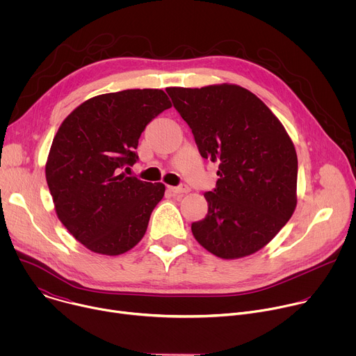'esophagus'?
<instances>
[{"label": "esophagus", "mask_w": 356, "mask_h": 356, "mask_svg": "<svg viewBox=\"0 0 356 356\" xmlns=\"http://www.w3.org/2000/svg\"><path fill=\"white\" fill-rule=\"evenodd\" d=\"M169 191L173 194H186L190 191V188L187 184H180L177 187H169Z\"/></svg>", "instance_id": "esophagus-1"}]
</instances>
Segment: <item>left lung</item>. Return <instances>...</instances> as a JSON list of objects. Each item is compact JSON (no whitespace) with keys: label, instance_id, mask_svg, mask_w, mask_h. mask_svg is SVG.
I'll list each match as a JSON object with an SVG mask.
<instances>
[{"label":"left lung","instance_id":"8db88e82","mask_svg":"<svg viewBox=\"0 0 356 356\" xmlns=\"http://www.w3.org/2000/svg\"><path fill=\"white\" fill-rule=\"evenodd\" d=\"M200 155L218 163L204 194L206 218L191 224L201 246L222 259L262 249L296 209L297 155L282 122L255 94L235 84L166 88Z\"/></svg>","mask_w":356,"mask_h":356}]
</instances>
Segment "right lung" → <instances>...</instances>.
Listing matches in <instances>:
<instances>
[{
	"label": "right lung",
	"instance_id": "1",
	"mask_svg": "<svg viewBox=\"0 0 356 356\" xmlns=\"http://www.w3.org/2000/svg\"><path fill=\"white\" fill-rule=\"evenodd\" d=\"M170 107L162 90H124L84 101L62 122L46 181L59 220L87 249L115 257L143 238L165 184L122 170L139 159L135 149L146 125Z\"/></svg>",
	"mask_w": 356,
	"mask_h": 356
}]
</instances>
